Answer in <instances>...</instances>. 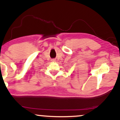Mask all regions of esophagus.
Segmentation results:
<instances>
[{
    "mask_svg": "<svg viewBox=\"0 0 120 120\" xmlns=\"http://www.w3.org/2000/svg\"><path fill=\"white\" fill-rule=\"evenodd\" d=\"M52 61L53 62H55V61H56V60H55V59H52Z\"/></svg>",
    "mask_w": 120,
    "mask_h": 120,
    "instance_id": "34e87169",
    "label": "esophagus"
}]
</instances>
